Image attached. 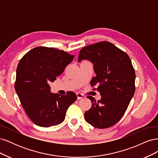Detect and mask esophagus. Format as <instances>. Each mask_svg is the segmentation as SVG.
Here are the masks:
<instances>
[{
	"label": "esophagus",
	"mask_w": 158,
	"mask_h": 158,
	"mask_svg": "<svg viewBox=\"0 0 158 158\" xmlns=\"http://www.w3.org/2000/svg\"><path fill=\"white\" fill-rule=\"evenodd\" d=\"M76 95H77L78 99H82V98H83L84 97V95L82 94H81V93H76Z\"/></svg>",
	"instance_id": "esophagus-1"
}]
</instances>
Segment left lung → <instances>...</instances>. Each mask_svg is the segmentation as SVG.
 I'll return each mask as SVG.
<instances>
[{"label":"left lung","instance_id":"obj_1","mask_svg":"<svg viewBox=\"0 0 158 158\" xmlns=\"http://www.w3.org/2000/svg\"><path fill=\"white\" fill-rule=\"evenodd\" d=\"M85 59L94 64L96 76L90 84L97 86L99 101L87 96L92 107L85 113V121L98 128L112 127L125 114L135 92V71L125 52L108 41H101L80 50L78 62Z\"/></svg>","mask_w":158,"mask_h":158}]
</instances>
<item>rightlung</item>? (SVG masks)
Instances as JSON below:
<instances>
[{
	"instance_id": "obj_1",
	"label": "right lung",
	"mask_w": 158,
	"mask_h": 158,
	"mask_svg": "<svg viewBox=\"0 0 158 158\" xmlns=\"http://www.w3.org/2000/svg\"><path fill=\"white\" fill-rule=\"evenodd\" d=\"M74 57L63 50L40 46L19 62L14 88L27 115L36 125L49 127L63 122L69 107L77 99L73 92L52 94L49 85Z\"/></svg>"
}]
</instances>
